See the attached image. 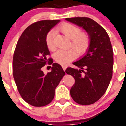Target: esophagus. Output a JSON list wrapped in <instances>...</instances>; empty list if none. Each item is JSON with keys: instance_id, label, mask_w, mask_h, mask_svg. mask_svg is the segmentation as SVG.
I'll return each instance as SVG.
<instances>
[{"instance_id": "1", "label": "esophagus", "mask_w": 126, "mask_h": 126, "mask_svg": "<svg viewBox=\"0 0 126 126\" xmlns=\"http://www.w3.org/2000/svg\"><path fill=\"white\" fill-rule=\"evenodd\" d=\"M62 68H63V70L65 71L66 69V68H67V66H66V65H62Z\"/></svg>"}]
</instances>
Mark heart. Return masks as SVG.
I'll use <instances>...</instances> for the list:
<instances>
[{
  "instance_id": "heart-1",
  "label": "heart",
  "mask_w": 126,
  "mask_h": 126,
  "mask_svg": "<svg viewBox=\"0 0 126 126\" xmlns=\"http://www.w3.org/2000/svg\"><path fill=\"white\" fill-rule=\"evenodd\" d=\"M68 38L71 39L69 47L71 49L67 50H59L54 54L55 60L62 65H65L71 62L76 57L81 56L85 54L88 50L91 43L90 35L85 32H81V29L78 27L69 23L62 24L57 29ZM55 33L53 31H50L46 36V43L49 50L54 51L55 50L54 39ZM74 50L75 52L73 51Z\"/></svg>"
}]
</instances>
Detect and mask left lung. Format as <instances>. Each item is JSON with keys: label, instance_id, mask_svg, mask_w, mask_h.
<instances>
[{"label": "left lung", "instance_id": "8db88e82", "mask_svg": "<svg viewBox=\"0 0 126 126\" xmlns=\"http://www.w3.org/2000/svg\"><path fill=\"white\" fill-rule=\"evenodd\" d=\"M66 20L82 27L90 35L91 43L87 54L73 63L80 68H68L66 72L75 79L70 90L72 99L80 105H90L104 94L112 78L113 52L105 29L88 17Z\"/></svg>", "mask_w": 126, "mask_h": 126}]
</instances>
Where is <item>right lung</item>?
<instances>
[{
  "label": "right lung",
  "instance_id": "obj_1",
  "mask_svg": "<svg viewBox=\"0 0 126 126\" xmlns=\"http://www.w3.org/2000/svg\"><path fill=\"white\" fill-rule=\"evenodd\" d=\"M59 20H44L31 24L25 29L17 41L13 58V74L19 93L24 101L35 107H43L54 99L55 90L65 72L53 63L47 55L50 52L46 36ZM52 64L51 72L45 75L42 68ZM51 68V66H50Z\"/></svg>",
  "mask_w": 126,
  "mask_h": 126
}]
</instances>
